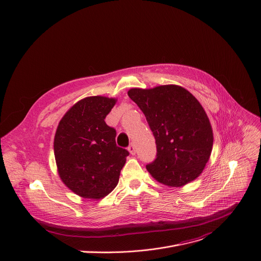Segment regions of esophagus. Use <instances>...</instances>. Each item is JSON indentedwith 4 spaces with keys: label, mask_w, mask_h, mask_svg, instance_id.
Masks as SVG:
<instances>
[{
    "label": "esophagus",
    "mask_w": 261,
    "mask_h": 261,
    "mask_svg": "<svg viewBox=\"0 0 261 261\" xmlns=\"http://www.w3.org/2000/svg\"><path fill=\"white\" fill-rule=\"evenodd\" d=\"M128 151H129L131 154H135L136 148H135V145H134V144H131V145L128 147Z\"/></svg>",
    "instance_id": "obj_1"
}]
</instances>
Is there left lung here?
I'll list each match as a JSON object with an SVG mask.
<instances>
[{
	"label": "left lung",
	"instance_id": "1",
	"mask_svg": "<svg viewBox=\"0 0 261 261\" xmlns=\"http://www.w3.org/2000/svg\"><path fill=\"white\" fill-rule=\"evenodd\" d=\"M128 95L145 114L155 139L156 159L146 166L149 173L170 187L196 180L214 143L210 118L198 99L175 85L133 88Z\"/></svg>",
	"mask_w": 261,
	"mask_h": 261
}]
</instances>
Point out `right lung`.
Here are the masks:
<instances>
[{
  "label": "right lung",
  "instance_id": "add662e5",
  "mask_svg": "<svg viewBox=\"0 0 261 261\" xmlns=\"http://www.w3.org/2000/svg\"><path fill=\"white\" fill-rule=\"evenodd\" d=\"M117 99L90 96L63 115L54 139V153L63 184L85 199L99 200L116 187L129 152L117 147L116 131L105 118Z\"/></svg>",
  "mask_w": 261,
  "mask_h": 261
}]
</instances>
